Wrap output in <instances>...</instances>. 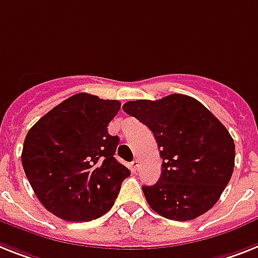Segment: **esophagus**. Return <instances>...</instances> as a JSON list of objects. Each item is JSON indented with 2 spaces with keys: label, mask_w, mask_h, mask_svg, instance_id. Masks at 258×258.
Returning a JSON list of instances; mask_svg holds the SVG:
<instances>
[{
  "label": "esophagus",
  "mask_w": 258,
  "mask_h": 258,
  "mask_svg": "<svg viewBox=\"0 0 258 258\" xmlns=\"http://www.w3.org/2000/svg\"><path fill=\"white\" fill-rule=\"evenodd\" d=\"M132 165H133V169L134 170H137L138 167H140V159H138V158L134 159L133 162H132Z\"/></svg>",
  "instance_id": "34e87169"
}]
</instances>
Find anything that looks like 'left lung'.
<instances>
[{"label":"left lung","instance_id":"8db88e82","mask_svg":"<svg viewBox=\"0 0 258 258\" xmlns=\"http://www.w3.org/2000/svg\"><path fill=\"white\" fill-rule=\"evenodd\" d=\"M122 109L153 132L163 159L158 182L142 186L149 206L178 221L214 207L235 167V144L224 125L198 100L179 93L127 101Z\"/></svg>","mask_w":258,"mask_h":258}]
</instances>
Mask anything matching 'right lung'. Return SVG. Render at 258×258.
<instances>
[{"mask_svg": "<svg viewBox=\"0 0 258 258\" xmlns=\"http://www.w3.org/2000/svg\"><path fill=\"white\" fill-rule=\"evenodd\" d=\"M120 106L118 100L78 93L26 134L23 170L40 203L57 218L80 223L103 216L131 175L113 157L120 140L108 133Z\"/></svg>", "mask_w": 258, "mask_h": 258, "instance_id": "add662e5", "label": "right lung"}]
</instances>
